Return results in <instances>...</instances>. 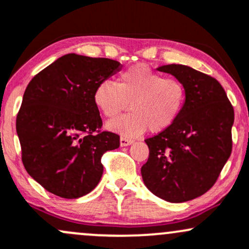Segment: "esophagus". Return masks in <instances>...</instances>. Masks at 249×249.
Wrapping results in <instances>:
<instances>
[{"mask_svg":"<svg viewBox=\"0 0 249 249\" xmlns=\"http://www.w3.org/2000/svg\"><path fill=\"white\" fill-rule=\"evenodd\" d=\"M132 143H133L132 139H127L124 137L120 138V146H127V145H131Z\"/></svg>","mask_w":249,"mask_h":249,"instance_id":"34e87169","label":"esophagus"}]
</instances>
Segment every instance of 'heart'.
I'll return each instance as SVG.
<instances>
[{"label": "heart", "instance_id": "heart-1", "mask_svg": "<svg viewBox=\"0 0 249 249\" xmlns=\"http://www.w3.org/2000/svg\"><path fill=\"white\" fill-rule=\"evenodd\" d=\"M185 87L181 80L164 78L145 65L127 68L116 84L104 80L95 87L93 102L106 118H116L106 127L124 137H137L149 129L158 133L171 126L184 107Z\"/></svg>", "mask_w": 249, "mask_h": 249}]
</instances>
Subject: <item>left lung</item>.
<instances>
[{"mask_svg": "<svg viewBox=\"0 0 249 249\" xmlns=\"http://www.w3.org/2000/svg\"><path fill=\"white\" fill-rule=\"evenodd\" d=\"M157 71L181 80L187 97L176 122L145 139L150 152L141 173L154 195L181 203L203 195L216 182L231 154L234 108L213 76L184 65Z\"/></svg>", "mask_w": 249, "mask_h": 249, "instance_id": "left-lung-1", "label": "left lung"}]
</instances>
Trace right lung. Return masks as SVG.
Returning <instances> with one entry per match:
<instances>
[{"mask_svg":"<svg viewBox=\"0 0 249 249\" xmlns=\"http://www.w3.org/2000/svg\"><path fill=\"white\" fill-rule=\"evenodd\" d=\"M120 70L116 60L71 53L27 86L16 132L27 173L49 193L78 198L99 183L102 156L118 149L119 136L99 131L103 122L93 92Z\"/></svg>","mask_w":249,"mask_h":249,"instance_id":"add662e5","label":"right lung"}]
</instances>
